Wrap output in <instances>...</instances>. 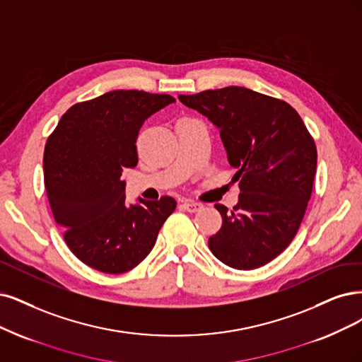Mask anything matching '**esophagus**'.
Returning <instances> with one entry per match:
<instances>
[{"instance_id": "1", "label": "esophagus", "mask_w": 362, "mask_h": 362, "mask_svg": "<svg viewBox=\"0 0 362 362\" xmlns=\"http://www.w3.org/2000/svg\"><path fill=\"white\" fill-rule=\"evenodd\" d=\"M182 209L186 210V211L194 213V211L202 210V209H203V204L198 203V202H185V203L182 204Z\"/></svg>"}]
</instances>
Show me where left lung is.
Masks as SVG:
<instances>
[{"instance_id":"1","label":"left lung","mask_w":362,"mask_h":362,"mask_svg":"<svg viewBox=\"0 0 362 362\" xmlns=\"http://www.w3.org/2000/svg\"><path fill=\"white\" fill-rule=\"evenodd\" d=\"M221 129L230 164L237 168L238 203L209 238L219 261L253 270L280 255L296 237L313 191L317 152L303 119L286 101L242 86L179 95Z\"/></svg>"}]
</instances>
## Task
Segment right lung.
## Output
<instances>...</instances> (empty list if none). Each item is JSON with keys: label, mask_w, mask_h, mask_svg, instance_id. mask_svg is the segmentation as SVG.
<instances>
[{"label": "right lung", "mask_w": 362, "mask_h": 362, "mask_svg": "<svg viewBox=\"0 0 362 362\" xmlns=\"http://www.w3.org/2000/svg\"><path fill=\"white\" fill-rule=\"evenodd\" d=\"M167 93L112 90L66 110L45 147V186L57 223L74 255L90 269L120 274L155 246L176 199L125 204L124 168L137 165L144 120L174 103Z\"/></svg>", "instance_id": "right-lung-1"}]
</instances>
